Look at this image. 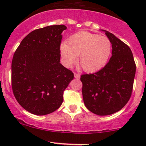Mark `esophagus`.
<instances>
[{
	"label": "esophagus",
	"instance_id": "1",
	"mask_svg": "<svg viewBox=\"0 0 146 146\" xmlns=\"http://www.w3.org/2000/svg\"><path fill=\"white\" fill-rule=\"evenodd\" d=\"M74 77L76 79H79L80 78V76L79 74H78V73H74Z\"/></svg>",
	"mask_w": 146,
	"mask_h": 146
}]
</instances>
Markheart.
Listing matches in <instances>:
<instances>
[{"instance_id":"b5f03b06","label":"heart","mask_w":146,"mask_h":146,"mask_svg":"<svg viewBox=\"0 0 146 146\" xmlns=\"http://www.w3.org/2000/svg\"><path fill=\"white\" fill-rule=\"evenodd\" d=\"M64 65L70 67L77 61L88 73H95L102 69L108 63L112 45L107 36L82 31L71 35L66 44L60 48Z\"/></svg>"}]
</instances>
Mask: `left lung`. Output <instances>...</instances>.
Here are the masks:
<instances>
[{"label": "left lung", "mask_w": 146, "mask_h": 146, "mask_svg": "<svg viewBox=\"0 0 146 146\" xmlns=\"http://www.w3.org/2000/svg\"><path fill=\"white\" fill-rule=\"evenodd\" d=\"M112 45V56L99 71L82 74V93L85 105L100 116L112 114L121 110L131 96L136 74L133 54L124 42L105 31Z\"/></svg>", "instance_id": "left-lung-1"}]
</instances>
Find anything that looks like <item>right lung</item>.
<instances>
[{
	"instance_id": "add662e5",
	"label": "right lung",
	"mask_w": 146,
	"mask_h": 146,
	"mask_svg": "<svg viewBox=\"0 0 146 146\" xmlns=\"http://www.w3.org/2000/svg\"><path fill=\"white\" fill-rule=\"evenodd\" d=\"M64 25L32 31L22 40L12 61L11 82L17 102L29 112L46 115L58 110L73 73L60 64Z\"/></svg>"
}]
</instances>
